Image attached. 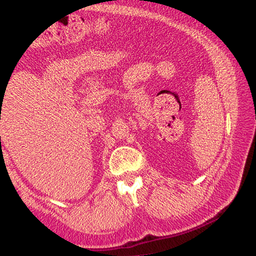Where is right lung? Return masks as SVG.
Listing matches in <instances>:
<instances>
[{
    "mask_svg": "<svg viewBox=\"0 0 256 256\" xmlns=\"http://www.w3.org/2000/svg\"><path fill=\"white\" fill-rule=\"evenodd\" d=\"M0 138H1V137H0Z\"/></svg>",
    "mask_w": 256,
    "mask_h": 256,
    "instance_id": "obj_1",
    "label": "right lung"
}]
</instances>
